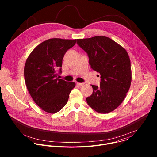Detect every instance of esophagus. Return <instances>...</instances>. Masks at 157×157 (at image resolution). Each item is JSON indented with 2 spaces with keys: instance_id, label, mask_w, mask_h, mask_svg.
Instances as JSON below:
<instances>
[{
  "instance_id": "34e87169",
  "label": "esophagus",
  "mask_w": 157,
  "mask_h": 157,
  "mask_svg": "<svg viewBox=\"0 0 157 157\" xmlns=\"http://www.w3.org/2000/svg\"><path fill=\"white\" fill-rule=\"evenodd\" d=\"M77 85L80 86H83L85 85V83H77Z\"/></svg>"
}]
</instances>
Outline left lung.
I'll return each instance as SVG.
<instances>
[{
  "mask_svg": "<svg viewBox=\"0 0 157 157\" xmlns=\"http://www.w3.org/2000/svg\"><path fill=\"white\" fill-rule=\"evenodd\" d=\"M77 44L87 53L90 67L100 74V86L91 85L93 92L86 98L88 105L100 113L111 112L123 102L131 86L127 51L105 36L77 39Z\"/></svg>",
  "mask_w": 157,
  "mask_h": 157,
  "instance_id": "1",
  "label": "left lung"
}]
</instances>
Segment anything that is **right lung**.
<instances>
[{
  "label": "right lung",
  "mask_w": 157,
  "mask_h": 157,
  "mask_svg": "<svg viewBox=\"0 0 157 157\" xmlns=\"http://www.w3.org/2000/svg\"><path fill=\"white\" fill-rule=\"evenodd\" d=\"M75 40L50 39L38 45L28 57L24 67L26 88L34 102L45 112L54 113L67 103L75 86L57 77L62 73V60Z\"/></svg>",
  "instance_id": "1"
}]
</instances>
